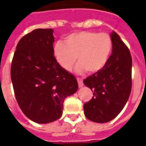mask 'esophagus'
<instances>
[{
    "label": "esophagus",
    "mask_w": 146,
    "mask_h": 146,
    "mask_svg": "<svg viewBox=\"0 0 146 146\" xmlns=\"http://www.w3.org/2000/svg\"><path fill=\"white\" fill-rule=\"evenodd\" d=\"M77 82H78V85H79V87L83 86V82H82V79H80V78H77Z\"/></svg>",
    "instance_id": "obj_1"
}]
</instances>
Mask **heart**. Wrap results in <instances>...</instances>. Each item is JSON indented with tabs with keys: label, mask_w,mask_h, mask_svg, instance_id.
<instances>
[{
	"label": "heart",
	"mask_w": 146,
	"mask_h": 146,
	"mask_svg": "<svg viewBox=\"0 0 146 146\" xmlns=\"http://www.w3.org/2000/svg\"><path fill=\"white\" fill-rule=\"evenodd\" d=\"M112 48L113 40L108 33L81 31L67 35L64 42H56L53 51L55 59L64 70H70L77 58V73L86 70L94 73L106 65Z\"/></svg>",
	"instance_id": "obj_1"
}]
</instances>
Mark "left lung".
<instances>
[{"mask_svg":"<svg viewBox=\"0 0 146 146\" xmlns=\"http://www.w3.org/2000/svg\"><path fill=\"white\" fill-rule=\"evenodd\" d=\"M112 54L106 65L83 80L93 92V97L85 103L84 113L89 120L106 123L122 111L132 89V57L120 36L113 32Z\"/></svg>","mask_w":146,"mask_h":146,"instance_id":"obj_1","label":"left lung"}]
</instances>
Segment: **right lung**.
<instances>
[{
    "instance_id": "add662e5",
    "label": "right lung",
    "mask_w": 146,
    "mask_h": 146,
    "mask_svg": "<svg viewBox=\"0 0 146 146\" xmlns=\"http://www.w3.org/2000/svg\"><path fill=\"white\" fill-rule=\"evenodd\" d=\"M52 29H37L19 40L10 76L17 102L25 115L38 123L59 119L65 98L77 91L75 76L61 68L53 51Z\"/></svg>"
}]
</instances>
